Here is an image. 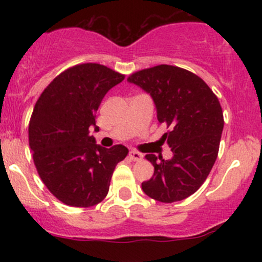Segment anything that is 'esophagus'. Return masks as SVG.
<instances>
[{
	"instance_id": "1",
	"label": "esophagus",
	"mask_w": 262,
	"mask_h": 262,
	"mask_svg": "<svg viewBox=\"0 0 262 262\" xmlns=\"http://www.w3.org/2000/svg\"><path fill=\"white\" fill-rule=\"evenodd\" d=\"M129 158L133 161H140L141 159H143V154H140L137 150H130V151H129Z\"/></svg>"
}]
</instances>
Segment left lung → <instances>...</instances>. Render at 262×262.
I'll return each mask as SVG.
<instances>
[{"instance_id":"1","label":"left lung","mask_w":262,"mask_h":262,"mask_svg":"<svg viewBox=\"0 0 262 262\" xmlns=\"http://www.w3.org/2000/svg\"><path fill=\"white\" fill-rule=\"evenodd\" d=\"M128 81L151 96L158 121L169 129L162 140L173 154L170 160L145 155L154 175L141 188L159 202L185 200L203 185L217 160L224 127L217 96L200 76L172 65L144 69Z\"/></svg>"}]
</instances>
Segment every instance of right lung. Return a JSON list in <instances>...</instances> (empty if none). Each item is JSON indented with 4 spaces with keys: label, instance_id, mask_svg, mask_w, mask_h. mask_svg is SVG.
<instances>
[{
    "label": "right lung",
    "instance_id": "obj_1",
    "mask_svg": "<svg viewBox=\"0 0 262 262\" xmlns=\"http://www.w3.org/2000/svg\"><path fill=\"white\" fill-rule=\"evenodd\" d=\"M124 75L104 65H75L54 79L38 98L29 121V146L41 181L71 207L96 206L110 189L117 164L128 155L124 145L106 149L90 130L104 95Z\"/></svg>",
    "mask_w": 262,
    "mask_h": 262
}]
</instances>
